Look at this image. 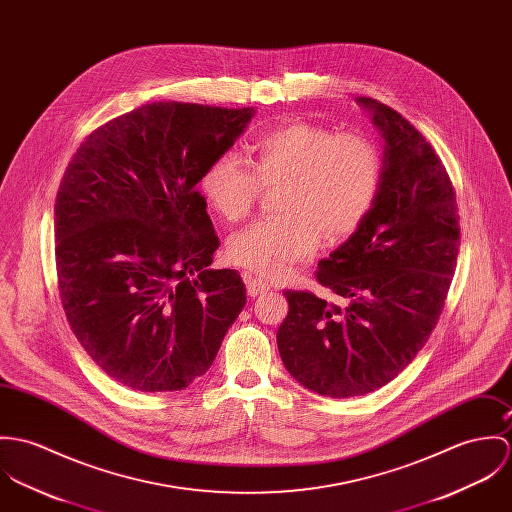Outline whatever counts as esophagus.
Returning <instances> with one entry per match:
<instances>
[{
    "mask_svg": "<svg viewBox=\"0 0 512 512\" xmlns=\"http://www.w3.org/2000/svg\"><path fill=\"white\" fill-rule=\"evenodd\" d=\"M245 283H247V292L249 296H259L263 292H267L271 288V283L261 279V277H253V275H245Z\"/></svg>",
    "mask_w": 512,
    "mask_h": 512,
    "instance_id": "obj_1",
    "label": "esophagus"
}]
</instances>
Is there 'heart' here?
I'll return each instance as SVG.
<instances>
[{
  "instance_id": "heart-1",
  "label": "heart",
  "mask_w": 512,
  "mask_h": 512,
  "mask_svg": "<svg viewBox=\"0 0 512 512\" xmlns=\"http://www.w3.org/2000/svg\"><path fill=\"white\" fill-rule=\"evenodd\" d=\"M247 162L216 155L200 174L206 202L231 224L245 220L263 186H279L281 216L255 222L229 239V257L277 277L328 243L351 237L371 216L383 188V155L363 133L290 121L259 133Z\"/></svg>"
}]
</instances>
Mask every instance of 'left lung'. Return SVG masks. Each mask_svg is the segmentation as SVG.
Masks as SVG:
<instances>
[{"label": "left lung", "instance_id": "left-lung-1", "mask_svg": "<svg viewBox=\"0 0 512 512\" xmlns=\"http://www.w3.org/2000/svg\"><path fill=\"white\" fill-rule=\"evenodd\" d=\"M357 102L385 137L383 188L365 224L316 269L347 304L284 290L277 332L288 373L332 398L373 393L416 357L444 310L459 249L454 184L434 147L393 108Z\"/></svg>", "mask_w": 512, "mask_h": 512}]
</instances>
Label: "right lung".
<instances>
[{
  "label": "right lung",
  "mask_w": 512,
  "mask_h": 512,
  "mask_svg": "<svg viewBox=\"0 0 512 512\" xmlns=\"http://www.w3.org/2000/svg\"><path fill=\"white\" fill-rule=\"evenodd\" d=\"M255 114L153 102L94 129L76 149L55 204L58 296L66 320L114 381L143 393L202 377L245 306L196 190Z\"/></svg>",
  "instance_id": "add662e5"
}]
</instances>
